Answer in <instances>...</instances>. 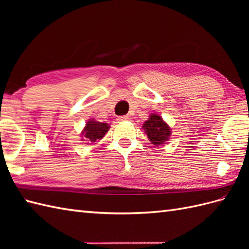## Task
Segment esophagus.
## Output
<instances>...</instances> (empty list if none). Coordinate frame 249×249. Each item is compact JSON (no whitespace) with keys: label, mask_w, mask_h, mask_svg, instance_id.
I'll list each match as a JSON object with an SVG mask.
<instances>
[{"label":"esophagus","mask_w":249,"mask_h":249,"mask_svg":"<svg viewBox=\"0 0 249 249\" xmlns=\"http://www.w3.org/2000/svg\"><path fill=\"white\" fill-rule=\"evenodd\" d=\"M129 118L128 115H122V116H118V122H124V121H127Z\"/></svg>","instance_id":"34e87169"}]
</instances>
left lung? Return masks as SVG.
Wrapping results in <instances>:
<instances>
[{
    "instance_id": "obj_1",
    "label": "left lung",
    "mask_w": 249,
    "mask_h": 249,
    "mask_svg": "<svg viewBox=\"0 0 249 249\" xmlns=\"http://www.w3.org/2000/svg\"><path fill=\"white\" fill-rule=\"evenodd\" d=\"M142 127L145 130L151 143L155 145L163 144L171 135L169 126L157 114H152Z\"/></svg>"
}]
</instances>
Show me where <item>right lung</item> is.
<instances>
[{
    "label": "right lung",
    "instance_id": "1",
    "mask_svg": "<svg viewBox=\"0 0 249 249\" xmlns=\"http://www.w3.org/2000/svg\"><path fill=\"white\" fill-rule=\"evenodd\" d=\"M109 130V126L106 123H100V122L89 120L86 127L83 130L84 138H87L91 142H96L97 140H100L106 135V133Z\"/></svg>",
    "mask_w": 249,
    "mask_h": 249
}]
</instances>
